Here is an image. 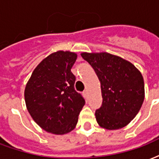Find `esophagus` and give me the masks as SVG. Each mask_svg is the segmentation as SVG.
I'll return each instance as SVG.
<instances>
[{
  "label": "esophagus",
  "instance_id": "1",
  "mask_svg": "<svg viewBox=\"0 0 159 159\" xmlns=\"http://www.w3.org/2000/svg\"><path fill=\"white\" fill-rule=\"evenodd\" d=\"M88 90H85L84 92H83V94H84L85 96L88 95Z\"/></svg>",
  "mask_w": 159,
  "mask_h": 159
}]
</instances>
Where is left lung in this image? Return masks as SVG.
I'll return each mask as SVG.
<instances>
[{
    "instance_id": "obj_1",
    "label": "left lung",
    "mask_w": 159,
    "mask_h": 159,
    "mask_svg": "<svg viewBox=\"0 0 159 159\" xmlns=\"http://www.w3.org/2000/svg\"><path fill=\"white\" fill-rule=\"evenodd\" d=\"M94 69L101 83L102 102L97 109V122L108 130L128 125L136 117L144 100L141 72L133 64L107 52L81 54Z\"/></svg>"
}]
</instances>
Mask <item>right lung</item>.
Returning a JSON list of instances; mask_svg holds the SVG:
<instances>
[{"mask_svg":"<svg viewBox=\"0 0 159 159\" xmlns=\"http://www.w3.org/2000/svg\"><path fill=\"white\" fill-rule=\"evenodd\" d=\"M77 54L58 51L36 66L25 89L29 113L48 133L65 134L74 129L85 99L75 90L71 71Z\"/></svg>","mask_w":159,"mask_h":159,"instance_id":"1","label":"right lung"}]
</instances>
